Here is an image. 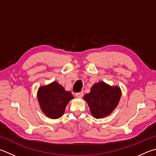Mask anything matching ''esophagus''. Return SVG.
Listing matches in <instances>:
<instances>
[{"instance_id":"1","label":"esophagus","mask_w":156,"mask_h":156,"mask_svg":"<svg viewBox=\"0 0 156 156\" xmlns=\"http://www.w3.org/2000/svg\"><path fill=\"white\" fill-rule=\"evenodd\" d=\"M83 91H80L79 93H76V97H78V98L83 97Z\"/></svg>"}]
</instances>
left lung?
I'll list each match as a JSON object with an SVG mask.
<instances>
[{"mask_svg":"<svg viewBox=\"0 0 156 156\" xmlns=\"http://www.w3.org/2000/svg\"><path fill=\"white\" fill-rule=\"evenodd\" d=\"M121 90L118 86H110L104 81L93 84L84 100L90 108L93 117L101 119L110 115L119 102Z\"/></svg>","mask_w":156,"mask_h":156,"instance_id":"obj_1","label":"left lung"}]
</instances>
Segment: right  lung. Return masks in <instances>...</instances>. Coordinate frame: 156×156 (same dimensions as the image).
<instances>
[{
    "instance_id": "obj_1",
    "label": "right lung",
    "mask_w": 156,
    "mask_h": 156,
    "mask_svg": "<svg viewBox=\"0 0 156 156\" xmlns=\"http://www.w3.org/2000/svg\"><path fill=\"white\" fill-rule=\"evenodd\" d=\"M37 96L42 112L52 119L62 117L69 101L74 98L70 91L56 81L39 87Z\"/></svg>"
}]
</instances>
